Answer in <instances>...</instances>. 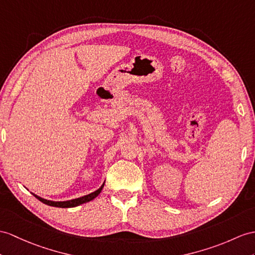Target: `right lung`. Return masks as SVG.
<instances>
[{"label": "right lung", "mask_w": 255, "mask_h": 255, "mask_svg": "<svg viewBox=\"0 0 255 255\" xmlns=\"http://www.w3.org/2000/svg\"><path fill=\"white\" fill-rule=\"evenodd\" d=\"M105 184V183H104ZM104 184L101 186V188H98L96 191L92 192V194L90 195H86V196H83L81 198H78V199H72V200H69V201H49V200H46V199H43V198L39 197V196H35L33 194V196L35 198H38V199L43 202L47 204V206H51V207H57V208H73V207H77V206H80V204L82 203H85V202H89L91 200L94 199V198H96L99 194H101V191L104 187Z\"/></svg>", "instance_id": "1"}]
</instances>
